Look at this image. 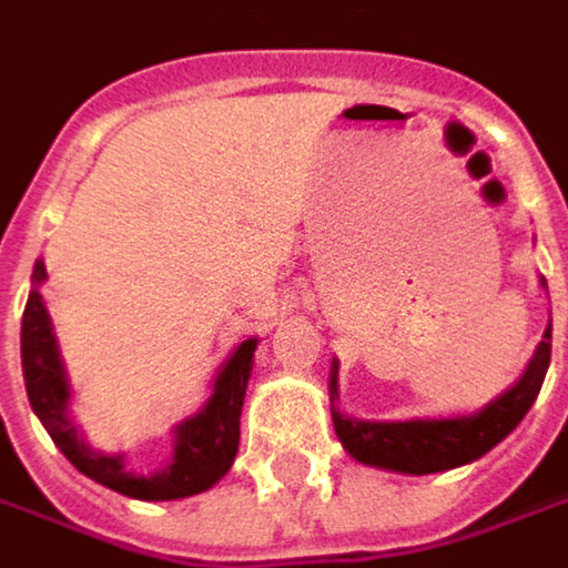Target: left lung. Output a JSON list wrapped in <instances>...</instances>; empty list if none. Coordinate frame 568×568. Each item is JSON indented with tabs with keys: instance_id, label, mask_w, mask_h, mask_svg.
Returning <instances> with one entry per match:
<instances>
[{
	"instance_id": "1",
	"label": "left lung",
	"mask_w": 568,
	"mask_h": 568,
	"mask_svg": "<svg viewBox=\"0 0 568 568\" xmlns=\"http://www.w3.org/2000/svg\"><path fill=\"white\" fill-rule=\"evenodd\" d=\"M547 288V280H540ZM550 341L552 324H547L544 341L537 344L534 359L527 363L524 376L517 379L505 395L488 402L483 412L466 417H424V420H359L347 417L337 402V363L331 366V417L334 430L356 463L376 466V469H392L405 476H430L466 466L501 444L530 405L540 395L544 376L550 369Z\"/></svg>"
}]
</instances>
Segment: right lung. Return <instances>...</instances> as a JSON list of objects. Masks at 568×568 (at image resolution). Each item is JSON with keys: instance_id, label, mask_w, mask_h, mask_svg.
<instances>
[{"instance_id": "add662e5", "label": "right lung", "mask_w": 568, "mask_h": 568, "mask_svg": "<svg viewBox=\"0 0 568 568\" xmlns=\"http://www.w3.org/2000/svg\"><path fill=\"white\" fill-rule=\"evenodd\" d=\"M44 280H48V270H44V260H38L34 273H31L24 317H21V369H24L28 402H31L34 415L41 417V424L48 427L60 453L92 483L105 485L128 498H141V501L189 498V495L212 488L221 476H227V469L237 456V444H241V408H244L247 383H251L256 337L244 341L227 356L205 408L173 427L170 463L153 476H138V473L124 469L121 453L92 450L70 417L67 369L60 363L51 315L38 292V285Z\"/></svg>"}]
</instances>
